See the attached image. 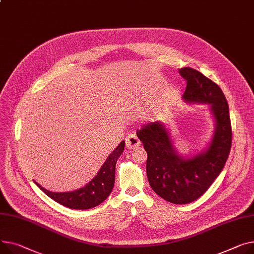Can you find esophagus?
<instances>
[{
    "label": "esophagus",
    "mask_w": 254,
    "mask_h": 254,
    "mask_svg": "<svg viewBox=\"0 0 254 254\" xmlns=\"http://www.w3.org/2000/svg\"><path fill=\"white\" fill-rule=\"evenodd\" d=\"M126 144L128 149H134V148H138L141 145V142L138 139L137 134L131 133V134H128V136L127 137Z\"/></svg>",
    "instance_id": "1"
}]
</instances>
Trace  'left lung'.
I'll list each match as a JSON object with an SVG mask.
<instances>
[{"label": "left lung", "mask_w": 254, "mask_h": 254, "mask_svg": "<svg viewBox=\"0 0 254 254\" xmlns=\"http://www.w3.org/2000/svg\"><path fill=\"white\" fill-rule=\"evenodd\" d=\"M179 71L187 80L184 99L211 106L216 127L209 148L202 154L183 159L159 122L144 125L137 136L147 152L146 171L151 188L168 202L187 204L203 195L222 173L233 133L229 105L218 84L191 67H183Z\"/></svg>", "instance_id": "obj_1"}]
</instances>
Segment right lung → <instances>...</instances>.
<instances>
[{
	"mask_svg": "<svg viewBox=\"0 0 254 254\" xmlns=\"http://www.w3.org/2000/svg\"><path fill=\"white\" fill-rule=\"evenodd\" d=\"M125 141L109 155V157L101 167L98 175L83 188L65 193L50 192L37 184L38 187L51 199L58 202L59 204L71 209H90L98 206L110 195L115 180V164L124 152Z\"/></svg>",
	"mask_w": 254,
	"mask_h": 254,
	"instance_id": "obj_1",
	"label": "right lung"
}]
</instances>
